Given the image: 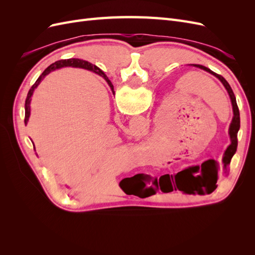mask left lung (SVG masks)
I'll list each match as a JSON object with an SVG mask.
<instances>
[{
	"instance_id": "obj_1",
	"label": "left lung",
	"mask_w": 255,
	"mask_h": 255,
	"mask_svg": "<svg viewBox=\"0 0 255 255\" xmlns=\"http://www.w3.org/2000/svg\"><path fill=\"white\" fill-rule=\"evenodd\" d=\"M192 66L202 69V70L216 76V78L223 84V86H225V88L227 89L231 99V102H232L234 116L229 128L231 144L227 148L222 157L223 170H225V172L227 173L228 167L231 163V159H232L233 155L237 150V133L239 130V128H241V118H239V110L236 103V98L232 88H231V86L225 80V78H222L221 75L213 72L211 69H208L204 66H201V65H192ZM171 180L173 182V185L175 183L176 188L183 191L184 194H189V195L212 194V192L217 188L216 183H217V180H218V165L216 164H212L211 166L201 165V168L198 166L190 167L188 169H185V170L179 173H176V175L174 176L171 175ZM176 188L174 187V189Z\"/></svg>"
}]
</instances>
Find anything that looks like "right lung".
I'll return each instance as SVG.
<instances>
[{
  "label": "right lung",
  "mask_w": 255,
  "mask_h": 255,
  "mask_svg": "<svg viewBox=\"0 0 255 255\" xmlns=\"http://www.w3.org/2000/svg\"><path fill=\"white\" fill-rule=\"evenodd\" d=\"M63 67H75V68H83V69H86V70H89V71H94L95 73H98L101 76H103L104 80L107 82V84L110 85V87L112 89V91L114 92V86L112 82L109 80V78L107 76L101 72V70L100 69L95 66L90 64L89 61H86V60H83V59H79V58H70V59H63V60H58V61H55V63L52 64L51 66H49L45 70L42 72V74L39 76V78L37 79L36 83L33 85L32 88L29 89L28 94H27V97H26V100H25V118H24V123L25 126L27 125V121H28V118H29V115H30V100H32V96H33V92L35 90V88H37L38 85L40 84V82L43 80V78L47 74H49L50 72L56 70V69H59V68H63ZM35 148V146H34Z\"/></svg>",
  "instance_id": "obj_1"
}]
</instances>
